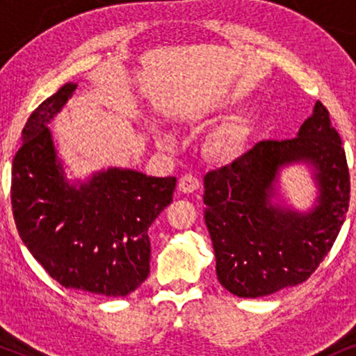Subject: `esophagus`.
I'll return each mask as SVG.
<instances>
[{"mask_svg": "<svg viewBox=\"0 0 356 356\" xmlns=\"http://www.w3.org/2000/svg\"><path fill=\"white\" fill-rule=\"evenodd\" d=\"M199 188V179L191 173L183 175L178 181V191L183 194H191Z\"/></svg>", "mask_w": 356, "mask_h": 356, "instance_id": "obj_1", "label": "esophagus"}]
</instances>
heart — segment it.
Masks as SVG:
<instances>
[{"instance_id": "1", "label": "heart", "mask_w": 356, "mask_h": 356, "mask_svg": "<svg viewBox=\"0 0 356 356\" xmlns=\"http://www.w3.org/2000/svg\"><path fill=\"white\" fill-rule=\"evenodd\" d=\"M211 113V108L209 106H204L201 110H196L193 116L196 120H202ZM243 134V126L238 123H230L223 126L222 129H218L211 140V150L212 154L220 155V157H228L233 150H235L238 140H240ZM157 143L162 145V147H170L173 144V138L167 133L160 134L157 138Z\"/></svg>"}]
</instances>
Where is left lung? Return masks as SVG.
Returning a JSON list of instances; mask_svg holds the SVG:
<instances>
[{
	"mask_svg": "<svg viewBox=\"0 0 356 356\" xmlns=\"http://www.w3.org/2000/svg\"><path fill=\"white\" fill-rule=\"evenodd\" d=\"M305 166L315 196L305 211L281 189V173ZM350 201L345 150L329 111L313 113L286 140H262L204 177V220L216 252L217 279L241 298L305 282L327 256Z\"/></svg>",
	"mask_w": 356,
	"mask_h": 356,
	"instance_id": "obj_1",
	"label": "left lung"
}]
</instances>
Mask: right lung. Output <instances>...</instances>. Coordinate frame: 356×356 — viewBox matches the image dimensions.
<instances>
[{
	"instance_id": "1",
	"label": "right lung",
	"mask_w": 356,
	"mask_h": 356,
	"mask_svg": "<svg viewBox=\"0 0 356 356\" xmlns=\"http://www.w3.org/2000/svg\"><path fill=\"white\" fill-rule=\"evenodd\" d=\"M77 82H67L33 110L13 162L11 202L19 236L65 289L126 296L149 275V227L172 202L177 178L123 167L86 178L67 165L48 128Z\"/></svg>"
}]
</instances>
